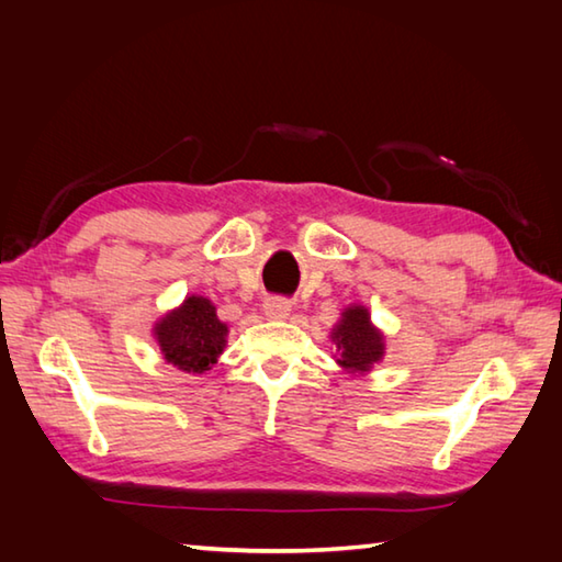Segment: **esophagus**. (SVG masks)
Listing matches in <instances>:
<instances>
[{
    "label": "esophagus",
    "mask_w": 562,
    "mask_h": 562,
    "mask_svg": "<svg viewBox=\"0 0 562 562\" xmlns=\"http://www.w3.org/2000/svg\"><path fill=\"white\" fill-rule=\"evenodd\" d=\"M292 312V306L288 300H278V296H270V300L262 302V314H266L270 321H282L288 318Z\"/></svg>",
    "instance_id": "esophagus-1"
}]
</instances>
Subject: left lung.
Returning a JSON list of instances; mask_svg holds the SVG:
<instances>
[{"label": "left lung", "instance_id": "1", "mask_svg": "<svg viewBox=\"0 0 562 562\" xmlns=\"http://www.w3.org/2000/svg\"><path fill=\"white\" fill-rule=\"evenodd\" d=\"M330 340L340 350L336 362L350 374H367L384 357V336L372 326L364 306L345 308Z\"/></svg>", "mask_w": 562, "mask_h": 562}]
</instances>
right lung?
<instances>
[{"label": "right lung", "instance_id": "1", "mask_svg": "<svg viewBox=\"0 0 562 562\" xmlns=\"http://www.w3.org/2000/svg\"><path fill=\"white\" fill-rule=\"evenodd\" d=\"M226 324L217 318V308L205 296L188 300L157 321L154 338L161 357L186 374H205L226 345Z\"/></svg>", "mask_w": 562, "mask_h": 562}]
</instances>
